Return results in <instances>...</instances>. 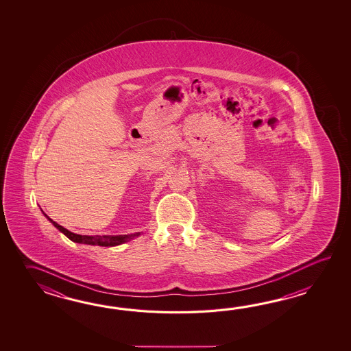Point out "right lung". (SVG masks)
Instances as JSON below:
<instances>
[{
	"label": "right lung",
	"instance_id": "obj_1",
	"mask_svg": "<svg viewBox=\"0 0 351 351\" xmlns=\"http://www.w3.org/2000/svg\"><path fill=\"white\" fill-rule=\"evenodd\" d=\"M47 219H49L60 232H62V233L66 236L67 239H71L73 242L84 243V245H91V246H119L121 243H125L128 241L135 239V237H138V236L141 234V232H138V233L120 234V236H82V234H76V233H73V232L67 231L66 228H64L62 226L56 223L55 221H53V219L49 218V217H47Z\"/></svg>",
	"mask_w": 351,
	"mask_h": 351
}]
</instances>
